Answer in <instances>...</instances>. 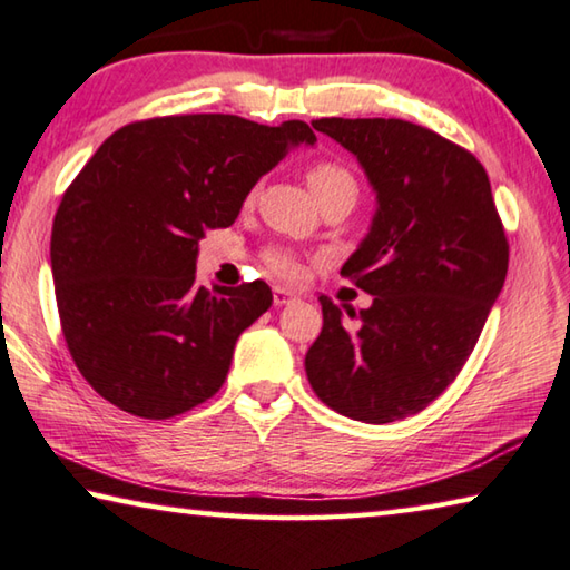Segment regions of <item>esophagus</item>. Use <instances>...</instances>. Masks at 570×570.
I'll list each match as a JSON object with an SVG mask.
<instances>
[{
  "label": "esophagus",
  "mask_w": 570,
  "mask_h": 570,
  "mask_svg": "<svg viewBox=\"0 0 570 570\" xmlns=\"http://www.w3.org/2000/svg\"><path fill=\"white\" fill-rule=\"evenodd\" d=\"M294 298H296L294 292H288V288H284V286H274V304L276 306H284L288 302H294Z\"/></svg>",
  "instance_id": "obj_1"
}]
</instances>
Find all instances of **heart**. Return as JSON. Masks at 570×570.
I'll return each mask as SVG.
<instances>
[{"instance_id": "heart-1", "label": "heart", "mask_w": 570, "mask_h": 570, "mask_svg": "<svg viewBox=\"0 0 570 570\" xmlns=\"http://www.w3.org/2000/svg\"><path fill=\"white\" fill-rule=\"evenodd\" d=\"M306 180L316 198H322L324 193H332V190H350L356 196L354 173L336 160H316L314 166L308 168ZM266 266L284 278H294L298 274L296 258L292 254H286V250H268Z\"/></svg>"}]
</instances>
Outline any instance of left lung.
Segmentation results:
<instances>
[{"instance_id":"left-lung-1","label":"left lung","mask_w":570,"mask_h":570,"mask_svg":"<svg viewBox=\"0 0 570 570\" xmlns=\"http://www.w3.org/2000/svg\"><path fill=\"white\" fill-rule=\"evenodd\" d=\"M377 193L342 276L372 294L360 314L320 296L324 326L306 377L326 407L387 424L417 414L468 362L508 274V238L485 168L435 130L397 118H322Z\"/></svg>"}]
</instances>
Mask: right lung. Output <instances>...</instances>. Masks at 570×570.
<instances>
[{
    "label": "right lung",
    "instance_id": "1",
    "mask_svg": "<svg viewBox=\"0 0 570 570\" xmlns=\"http://www.w3.org/2000/svg\"><path fill=\"white\" fill-rule=\"evenodd\" d=\"M298 142H316L302 120L166 115L115 130L77 173L50 262L67 350L100 397L168 420L220 390L236 340L274 296L264 282L196 286L198 240L234 224Z\"/></svg>",
    "mask_w": 570,
    "mask_h": 570
}]
</instances>
